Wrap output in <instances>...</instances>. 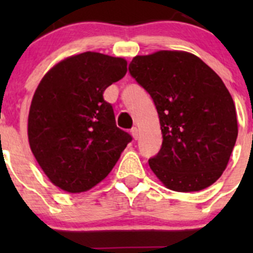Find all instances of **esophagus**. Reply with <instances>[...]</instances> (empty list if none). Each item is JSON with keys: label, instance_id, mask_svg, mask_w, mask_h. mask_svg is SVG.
<instances>
[{"label": "esophagus", "instance_id": "esophagus-1", "mask_svg": "<svg viewBox=\"0 0 253 253\" xmlns=\"http://www.w3.org/2000/svg\"><path fill=\"white\" fill-rule=\"evenodd\" d=\"M131 134H132V136H133V138L137 141V139H138V137H139L138 128H137V127H133V128L131 129Z\"/></svg>", "mask_w": 253, "mask_h": 253}]
</instances>
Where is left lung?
<instances>
[{"mask_svg": "<svg viewBox=\"0 0 253 253\" xmlns=\"http://www.w3.org/2000/svg\"><path fill=\"white\" fill-rule=\"evenodd\" d=\"M128 72L152 96L163 144L149 167L168 188L201 191L228 165L237 138L235 104L220 77L183 51L136 56Z\"/></svg>", "mask_w": 253, "mask_h": 253, "instance_id": "left-lung-1", "label": "left lung"}]
</instances>
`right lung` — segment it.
Segmentation results:
<instances>
[{
    "instance_id": "add662e5",
    "label": "right lung",
    "mask_w": 253,
    "mask_h": 253,
    "mask_svg": "<svg viewBox=\"0 0 253 253\" xmlns=\"http://www.w3.org/2000/svg\"><path fill=\"white\" fill-rule=\"evenodd\" d=\"M126 72L124 58L88 51L61 61L38 85L28 138L42 171L61 190H90L132 141L116 126L112 105L103 96Z\"/></svg>"
}]
</instances>
